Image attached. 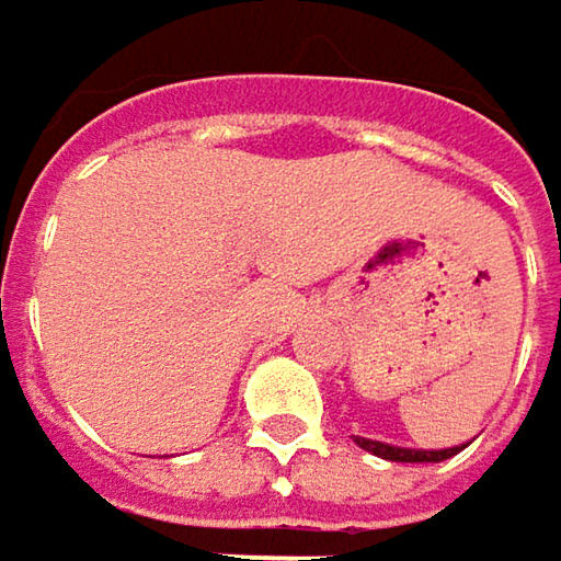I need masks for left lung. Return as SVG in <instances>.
Masks as SVG:
<instances>
[{"label":"left lung","mask_w":561,"mask_h":561,"mask_svg":"<svg viewBox=\"0 0 561 561\" xmlns=\"http://www.w3.org/2000/svg\"><path fill=\"white\" fill-rule=\"evenodd\" d=\"M354 442L364 448V451H370V455H377V458H387V461H409V465H422V461H445V458H451V455H458L461 448H442V451H422V448H396V445H387V442H374V438H360V435H354Z\"/></svg>","instance_id":"1"}]
</instances>
